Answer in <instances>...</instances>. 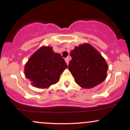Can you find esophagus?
Masks as SVG:
<instances>
[{
    "label": "esophagus",
    "mask_w": 130,
    "mask_h": 130,
    "mask_svg": "<svg viewBox=\"0 0 130 130\" xmlns=\"http://www.w3.org/2000/svg\"><path fill=\"white\" fill-rule=\"evenodd\" d=\"M65 62H66L67 65H68V63H69V60H70V57L66 58V59H65Z\"/></svg>",
    "instance_id": "34e87169"
}]
</instances>
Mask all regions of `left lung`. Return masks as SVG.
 Listing matches in <instances>:
<instances>
[{
  "label": "left lung",
  "mask_w": 130,
  "mask_h": 130,
  "mask_svg": "<svg viewBox=\"0 0 130 130\" xmlns=\"http://www.w3.org/2000/svg\"><path fill=\"white\" fill-rule=\"evenodd\" d=\"M68 69L76 83L84 89L101 84L107 77L108 65L97 50L89 43L75 46L70 53Z\"/></svg>",
  "instance_id": "1"
}]
</instances>
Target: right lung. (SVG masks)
Returning <instances> with one entry per match:
<instances>
[{
    "instance_id": "add662e5",
    "label": "right lung",
    "mask_w": 130,
    "mask_h": 130,
    "mask_svg": "<svg viewBox=\"0 0 130 130\" xmlns=\"http://www.w3.org/2000/svg\"><path fill=\"white\" fill-rule=\"evenodd\" d=\"M68 67L60 54L51 46H41L28 60L24 67L25 76L34 87L47 89L56 84L60 74Z\"/></svg>"
}]
</instances>
